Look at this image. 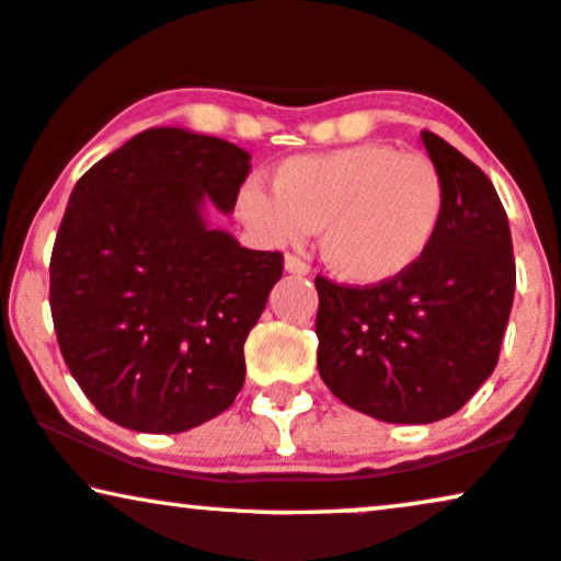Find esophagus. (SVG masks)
<instances>
[{"instance_id": "34e87169", "label": "esophagus", "mask_w": 561, "mask_h": 561, "mask_svg": "<svg viewBox=\"0 0 561 561\" xmlns=\"http://www.w3.org/2000/svg\"><path fill=\"white\" fill-rule=\"evenodd\" d=\"M285 272L287 274H297V276H308L310 274V266L305 264V261L297 259V256H293V253H287V256H285Z\"/></svg>"}]
</instances>
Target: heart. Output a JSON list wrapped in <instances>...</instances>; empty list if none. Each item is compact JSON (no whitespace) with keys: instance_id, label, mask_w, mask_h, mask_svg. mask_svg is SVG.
Returning <instances> with one entry per match:
<instances>
[{"instance_id":"1","label":"heart","mask_w":561,"mask_h":561,"mask_svg":"<svg viewBox=\"0 0 561 561\" xmlns=\"http://www.w3.org/2000/svg\"><path fill=\"white\" fill-rule=\"evenodd\" d=\"M272 186L274 194L245 183L240 217L272 243H300L321 228L323 261L359 287L409 274L435 243L445 211L435 162L382 141L287 158Z\"/></svg>"}]
</instances>
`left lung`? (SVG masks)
<instances>
[{
	"label": "left lung",
	"instance_id": "8db88e82",
	"mask_svg": "<svg viewBox=\"0 0 561 561\" xmlns=\"http://www.w3.org/2000/svg\"><path fill=\"white\" fill-rule=\"evenodd\" d=\"M445 186L437 238L420 264L378 287L318 276V373L346 407L380 422L456 414L494 373L513 310L515 259L492 181L422 131Z\"/></svg>",
	"mask_w": 561,
	"mask_h": 561
}]
</instances>
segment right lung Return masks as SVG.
<instances>
[{"instance_id":"obj_1","label":"right lung","mask_w":561,"mask_h":561,"mask_svg":"<svg viewBox=\"0 0 561 561\" xmlns=\"http://www.w3.org/2000/svg\"><path fill=\"white\" fill-rule=\"evenodd\" d=\"M251 173L232 141L147 129L77 181L51 253V316L72 378L105 420L173 435L232 407L243 344L282 253L207 222Z\"/></svg>"}]
</instances>
